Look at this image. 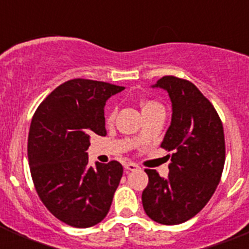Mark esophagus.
<instances>
[{
	"label": "esophagus",
	"mask_w": 249,
	"mask_h": 249,
	"mask_svg": "<svg viewBox=\"0 0 249 249\" xmlns=\"http://www.w3.org/2000/svg\"><path fill=\"white\" fill-rule=\"evenodd\" d=\"M123 166H124V169H127V171H135V169L138 168L137 164L133 163V162H126Z\"/></svg>",
	"instance_id": "obj_1"
}]
</instances>
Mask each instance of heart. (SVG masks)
Returning a JSON list of instances; mask_svg holds the SVG:
<instances>
[{"label": "heart", "mask_w": 249, "mask_h": 249, "mask_svg": "<svg viewBox=\"0 0 249 249\" xmlns=\"http://www.w3.org/2000/svg\"><path fill=\"white\" fill-rule=\"evenodd\" d=\"M158 107H162V106L153 100H143L141 102V108H142V112H143V113H147V112L152 111V109L155 108H158ZM114 116H116V108L108 109V112L106 114V122L111 123L112 121L114 120Z\"/></svg>", "instance_id": "b5f03b06"}]
</instances>
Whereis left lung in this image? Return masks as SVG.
<instances>
[{
	"mask_svg": "<svg viewBox=\"0 0 249 249\" xmlns=\"http://www.w3.org/2000/svg\"><path fill=\"white\" fill-rule=\"evenodd\" d=\"M153 87L168 92L172 121L160 147L172 151L169 173L144 169V212L160 224L173 226L195 217L208 203L221 181L226 160L223 124L212 103L192 82L164 76Z\"/></svg>",
	"mask_w": 249,
	"mask_h": 249,
	"instance_id": "8db88e82",
	"label": "left lung"
}]
</instances>
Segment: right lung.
Returning <instances> with one entry per match:
<instances>
[{
    "label": "right lung",
    "mask_w": 249,
    "mask_h": 249,
    "mask_svg": "<svg viewBox=\"0 0 249 249\" xmlns=\"http://www.w3.org/2000/svg\"><path fill=\"white\" fill-rule=\"evenodd\" d=\"M124 87L74 78L59 85L31 121L27 155L39 199L52 214L76 228L105 218L122 178L117 160L89 167V136H106L105 105Z\"/></svg>",
    "instance_id": "obj_1"
}]
</instances>
